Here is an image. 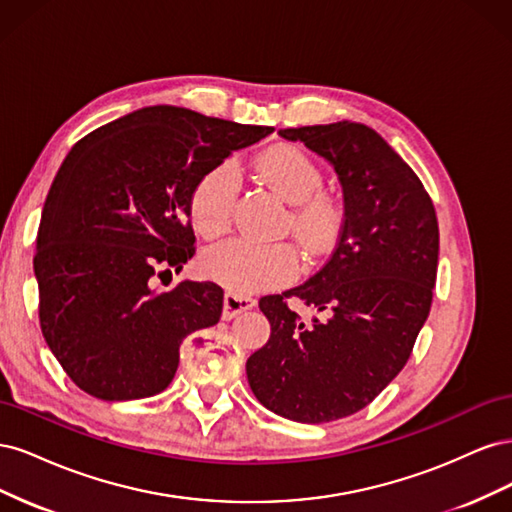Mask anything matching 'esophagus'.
I'll use <instances>...</instances> for the list:
<instances>
[{
	"label": "esophagus",
	"mask_w": 512,
	"mask_h": 512,
	"mask_svg": "<svg viewBox=\"0 0 512 512\" xmlns=\"http://www.w3.org/2000/svg\"><path fill=\"white\" fill-rule=\"evenodd\" d=\"M254 305H256V301L250 299V297H239V294L226 292V294H224V312H222V318H224V320L237 318L239 314L247 312V309H252Z\"/></svg>",
	"instance_id": "esophagus-1"
}]
</instances>
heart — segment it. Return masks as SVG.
I'll return each instance as SVG.
<instances>
[{
	"instance_id": "obj_1",
	"label": "heart",
	"mask_w": 512,
	"mask_h": 512,
	"mask_svg": "<svg viewBox=\"0 0 512 512\" xmlns=\"http://www.w3.org/2000/svg\"><path fill=\"white\" fill-rule=\"evenodd\" d=\"M256 173L292 209L288 226L307 252L320 254L337 241L344 213L337 200L322 192L318 164L297 147L277 145L256 160ZM239 175L232 164H218L200 177L190 194V218L203 237H218L235 218ZM200 273L230 294H254L294 280L299 271L297 252L288 243H256L226 239L209 245L198 260Z\"/></svg>"
}]
</instances>
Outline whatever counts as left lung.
I'll return each instance as SVG.
<instances>
[{"label": "left lung", "instance_id": "obj_1", "mask_svg": "<svg viewBox=\"0 0 512 512\" xmlns=\"http://www.w3.org/2000/svg\"><path fill=\"white\" fill-rule=\"evenodd\" d=\"M280 136L335 168L344 226L316 275L260 299L271 337L245 371L267 410L316 425L363 410L408 363L431 309L440 230L421 179L376 130L337 121ZM288 298L317 316L301 321Z\"/></svg>", "mask_w": 512, "mask_h": 512}]
</instances>
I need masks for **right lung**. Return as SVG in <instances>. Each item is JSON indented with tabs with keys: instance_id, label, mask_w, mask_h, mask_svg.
<instances>
[{
	"instance_id": "obj_1",
	"label": "right lung",
	"mask_w": 512,
	"mask_h": 512,
	"mask_svg": "<svg viewBox=\"0 0 512 512\" xmlns=\"http://www.w3.org/2000/svg\"><path fill=\"white\" fill-rule=\"evenodd\" d=\"M269 126L147 106L89 132L61 164L42 209L34 273L40 329L81 391L104 401L162 393L183 337L218 324L213 282L153 288L194 254L190 194Z\"/></svg>"
}]
</instances>
